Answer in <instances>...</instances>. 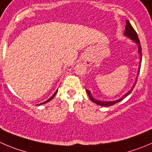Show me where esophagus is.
<instances>
[{
	"label": "esophagus",
	"mask_w": 152,
	"mask_h": 152,
	"mask_svg": "<svg viewBox=\"0 0 152 152\" xmlns=\"http://www.w3.org/2000/svg\"><path fill=\"white\" fill-rule=\"evenodd\" d=\"M89 64H90V62L88 61H86V64H87V65H88Z\"/></svg>",
	"instance_id": "1"
}]
</instances>
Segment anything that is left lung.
Returning <instances> with one entry per match:
<instances>
[{
    "instance_id": "8db88e82",
    "label": "left lung",
    "mask_w": 152,
    "mask_h": 152,
    "mask_svg": "<svg viewBox=\"0 0 152 152\" xmlns=\"http://www.w3.org/2000/svg\"><path fill=\"white\" fill-rule=\"evenodd\" d=\"M124 34H125L126 36L129 37L130 39H132L134 41V42H136L137 44H138V46H139L138 52H139V54L140 55V63H141L142 62V61H141L142 60V48H141V45H140V41L138 38L137 33L136 32V31L134 30V28L132 27V25H130V23L129 22L128 20H126V27H125V32H124ZM140 66H139V70H138V73H137V76H139V74H140ZM137 78H138V76H137ZM137 81L135 82V84H134V86H133V87H132L131 90H130V91L127 92V93H126L125 94H124L123 97H121L120 99L115 100V101H111V102L105 101L104 102V101H100V100H97L92 97L91 94V92L89 91L88 90H86V91H87L89 97H90V100H91L92 102H94V103H97V104L100 105V106H113V105L115 104V103H118V102H120L121 100H122L124 97H127L128 94H130L132 92V91H133V89H134V88L135 87L136 84H137Z\"/></svg>"
}]
</instances>
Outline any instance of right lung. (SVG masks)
<instances>
[{
	"instance_id": "obj_1",
	"label": "right lung",
	"mask_w": 152,
	"mask_h": 152,
	"mask_svg": "<svg viewBox=\"0 0 152 152\" xmlns=\"http://www.w3.org/2000/svg\"><path fill=\"white\" fill-rule=\"evenodd\" d=\"M57 92H58V90H57V91H55V94H54L53 95H52V97H50V98H49V100H46V101H45V102H43V103H40V104H39V105H41V104H43V103H47V102L50 101V100H52V99H53V98H54V97H55V94H57Z\"/></svg>"
}]
</instances>
